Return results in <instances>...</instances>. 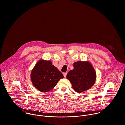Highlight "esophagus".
I'll list each match as a JSON object with an SVG mask.
<instances>
[{"instance_id": "obj_1", "label": "esophagus", "mask_w": 125, "mask_h": 125, "mask_svg": "<svg viewBox=\"0 0 125 125\" xmlns=\"http://www.w3.org/2000/svg\"><path fill=\"white\" fill-rule=\"evenodd\" d=\"M67 73H63V75H64V76L65 77H66V75H67Z\"/></svg>"}]
</instances>
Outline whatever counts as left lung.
I'll return each mask as SVG.
<instances>
[{
    "label": "left lung",
    "instance_id": "obj_1",
    "mask_svg": "<svg viewBox=\"0 0 125 125\" xmlns=\"http://www.w3.org/2000/svg\"><path fill=\"white\" fill-rule=\"evenodd\" d=\"M73 69L67 73V78L72 85L73 89L81 93L90 88L95 83L96 73L89 62L77 61L73 64Z\"/></svg>",
    "mask_w": 125,
    "mask_h": 125
}]
</instances>
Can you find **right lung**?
Instances as JSON below:
<instances>
[{
	"label": "right lung",
	"mask_w": 125,
	"mask_h": 125,
	"mask_svg": "<svg viewBox=\"0 0 125 125\" xmlns=\"http://www.w3.org/2000/svg\"><path fill=\"white\" fill-rule=\"evenodd\" d=\"M63 77L61 72L52 65L51 61L43 60L38 62L31 74L33 85L42 92L52 90Z\"/></svg>",
	"instance_id": "right-lung-1"
}]
</instances>
